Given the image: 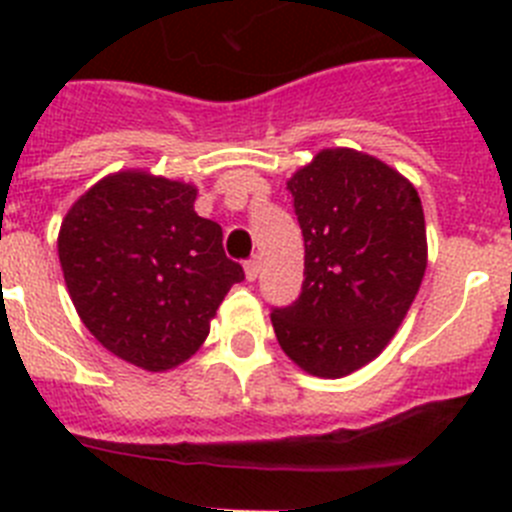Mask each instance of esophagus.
Segmentation results:
<instances>
[{
    "label": "esophagus",
    "instance_id": "34e87169",
    "mask_svg": "<svg viewBox=\"0 0 512 512\" xmlns=\"http://www.w3.org/2000/svg\"><path fill=\"white\" fill-rule=\"evenodd\" d=\"M259 271H261L259 256H253V259L246 261V279H248V282H256V277H259Z\"/></svg>",
    "mask_w": 512,
    "mask_h": 512
}]
</instances>
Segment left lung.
<instances>
[{"instance_id":"obj_1","label":"left lung","mask_w":512,"mask_h":512,"mask_svg":"<svg viewBox=\"0 0 512 512\" xmlns=\"http://www.w3.org/2000/svg\"><path fill=\"white\" fill-rule=\"evenodd\" d=\"M305 238V282L271 325L284 354L338 379L382 354L425 274V217L413 184L379 158L325 148L287 182Z\"/></svg>"}]
</instances>
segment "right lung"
I'll use <instances>...</instances> for the list:
<instances>
[{
    "label": "right lung",
    "instance_id": "right-lung-1",
    "mask_svg": "<svg viewBox=\"0 0 512 512\" xmlns=\"http://www.w3.org/2000/svg\"><path fill=\"white\" fill-rule=\"evenodd\" d=\"M197 189L146 171L104 176L63 217L58 259L79 318L107 351L166 372L202 346L243 266Z\"/></svg>",
    "mask_w": 512,
    "mask_h": 512
}]
</instances>
